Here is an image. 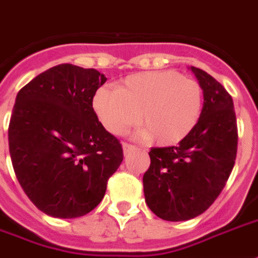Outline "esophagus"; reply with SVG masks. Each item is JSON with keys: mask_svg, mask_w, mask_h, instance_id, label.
Here are the masks:
<instances>
[{"mask_svg": "<svg viewBox=\"0 0 258 258\" xmlns=\"http://www.w3.org/2000/svg\"><path fill=\"white\" fill-rule=\"evenodd\" d=\"M137 148L134 147V145H130V144H123V152L124 155H128L131 154L133 151H135Z\"/></svg>", "mask_w": 258, "mask_h": 258, "instance_id": "esophagus-1", "label": "esophagus"}]
</instances>
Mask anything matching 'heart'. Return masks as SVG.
<instances>
[{
  "instance_id": "b5f03b06",
  "label": "heart",
  "mask_w": 258,
  "mask_h": 258,
  "mask_svg": "<svg viewBox=\"0 0 258 258\" xmlns=\"http://www.w3.org/2000/svg\"><path fill=\"white\" fill-rule=\"evenodd\" d=\"M92 107L100 124L113 135H123L144 124L140 137L158 145L183 141L197 125L203 109V89L197 81L176 71L130 75L117 89L99 88Z\"/></svg>"
}]
</instances>
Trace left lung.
<instances>
[{
	"label": "left lung",
	"mask_w": 258,
	"mask_h": 258,
	"mask_svg": "<svg viewBox=\"0 0 258 258\" xmlns=\"http://www.w3.org/2000/svg\"><path fill=\"white\" fill-rule=\"evenodd\" d=\"M188 70L204 95L197 125L176 147L152 148L142 179L149 210L170 222L188 221L210 208L229 179L237 152L232 96L210 74Z\"/></svg>",
	"instance_id": "8db88e82"
}]
</instances>
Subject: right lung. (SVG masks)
<instances>
[{"label": "right lung", "instance_id": "obj_1", "mask_svg": "<svg viewBox=\"0 0 258 258\" xmlns=\"http://www.w3.org/2000/svg\"><path fill=\"white\" fill-rule=\"evenodd\" d=\"M106 77L60 64L18 92L8 141L12 166L30 201L54 218L84 217L102 201L123 148L92 107Z\"/></svg>", "mask_w": 258, "mask_h": 258}]
</instances>
